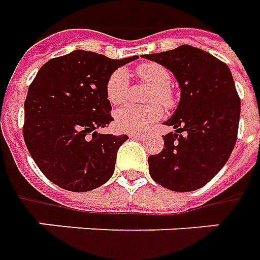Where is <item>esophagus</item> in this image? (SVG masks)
I'll return each mask as SVG.
<instances>
[{
  "label": "esophagus",
  "mask_w": 260,
  "mask_h": 260,
  "mask_svg": "<svg viewBox=\"0 0 260 260\" xmlns=\"http://www.w3.org/2000/svg\"><path fill=\"white\" fill-rule=\"evenodd\" d=\"M130 137H132V139H136V140H143L144 139V136H143V134H139V133H132L130 134Z\"/></svg>",
  "instance_id": "obj_1"
}]
</instances>
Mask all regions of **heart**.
<instances>
[{
    "instance_id": "obj_1",
    "label": "heart",
    "mask_w": 260,
    "mask_h": 260,
    "mask_svg": "<svg viewBox=\"0 0 260 260\" xmlns=\"http://www.w3.org/2000/svg\"><path fill=\"white\" fill-rule=\"evenodd\" d=\"M137 73L147 84H150L155 89L151 95L152 102L158 101L165 106L172 104V93L168 88L171 85V74L167 68H164L156 62H145L140 66ZM127 93H128V84H127L126 71L116 70L106 82L108 99L110 101V104L120 105L127 99ZM161 115L162 110L158 105H152L148 108L127 105L116 112L115 124L120 132L124 133H140L152 126L161 117Z\"/></svg>"
}]
</instances>
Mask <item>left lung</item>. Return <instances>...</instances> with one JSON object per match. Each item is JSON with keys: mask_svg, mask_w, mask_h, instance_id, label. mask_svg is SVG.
<instances>
[{"mask_svg": "<svg viewBox=\"0 0 260 260\" xmlns=\"http://www.w3.org/2000/svg\"><path fill=\"white\" fill-rule=\"evenodd\" d=\"M174 74L180 101L164 124V150L148 156L150 175L174 192H192L209 183L225 165L237 141L241 101L231 70L207 51L183 45L144 54Z\"/></svg>", "mask_w": 260, "mask_h": 260, "instance_id": "8db88e82", "label": "left lung"}]
</instances>
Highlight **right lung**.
Segmentation results:
<instances>
[{"label":"right lung","instance_id":"right-lung-1","mask_svg":"<svg viewBox=\"0 0 260 260\" xmlns=\"http://www.w3.org/2000/svg\"><path fill=\"white\" fill-rule=\"evenodd\" d=\"M137 56L113 60L74 50L38 71L25 101L23 139L47 179L71 192H88L115 172L117 151L128 137L98 133L113 120L106 82Z\"/></svg>","mask_w":260,"mask_h":260}]
</instances>
